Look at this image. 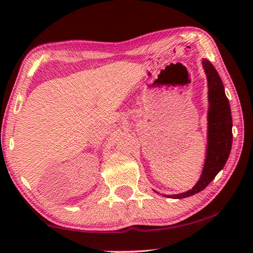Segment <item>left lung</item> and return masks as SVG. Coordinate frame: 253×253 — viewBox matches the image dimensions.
<instances>
[{
  "mask_svg": "<svg viewBox=\"0 0 253 253\" xmlns=\"http://www.w3.org/2000/svg\"><path fill=\"white\" fill-rule=\"evenodd\" d=\"M203 69L209 83V131L207 160L200 181L192 190L169 198L183 199L203 191L224 168L232 146V117L223 83L209 60H203Z\"/></svg>",
  "mask_w": 253,
  "mask_h": 253,
  "instance_id": "left-lung-1",
  "label": "left lung"
}]
</instances>
